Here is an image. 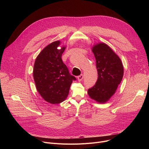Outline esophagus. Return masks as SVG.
<instances>
[{
	"label": "esophagus",
	"instance_id": "obj_1",
	"mask_svg": "<svg viewBox=\"0 0 149 149\" xmlns=\"http://www.w3.org/2000/svg\"><path fill=\"white\" fill-rule=\"evenodd\" d=\"M83 78H84V75H83L82 74H81L80 75H79V76L77 77V79H78V81H81L82 80Z\"/></svg>",
	"mask_w": 149,
	"mask_h": 149
}]
</instances>
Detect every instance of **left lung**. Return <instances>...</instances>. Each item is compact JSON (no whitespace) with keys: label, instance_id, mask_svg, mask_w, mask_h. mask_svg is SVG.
I'll list each match as a JSON object with an SVG mask.
<instances>
[{"label":"left lung","instance_id":"1","mask_svg":"<svg viewBox=\"0 0 149 149\" xmlns=\"http://www.w3.org/2000/svg\"><path fill=\"white\" fill-rule=\"evenodd\" d=\"M92 51L96 61L98 79L88 90L90 97L99 103L107 102L115 93L124 74L120 58L104 43L94 45Z\"/></svg>","mask_w":149,"mask_h":149}]
</instances>
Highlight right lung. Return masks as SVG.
I'll list each match as a JSON object with an SVG mask.
<instances>
[{"mask_svg":"<svg viewBox=\"0 0 149 149\" xmlns=\"http://www.w3.org/2000/svg\"><path fill=\"white\" fill-rule=\"evenodd\" d=\"M61 42H52L42 50L35 59L33 76L36 89L47 102L52 104L64 101L75 77L69 73L61 56L65 47L57 48Z\"/></svg>","mask_w":149,"mask_h":149,"instance_id":"1","label":"right lung"}]
</instances>
